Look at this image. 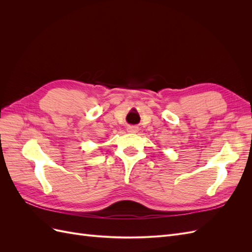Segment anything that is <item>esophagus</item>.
<instances>
[{
    "label": "esophagus",
    "instance_id": "34e87169",
    "mask_svg": "<svg viewBox=\"0 0 252 252\" xmlns=\"http://www.w3.org/2000/svg\"><path fill=\"white\" fill-rule=\"evenodd\" d=\"M128 131L129 132H136V131H138V128L134 127V126H130V127H128Z\"/></svg>",
    "mask_w": 252,
    "mask_h": 252
}]
</instances>
